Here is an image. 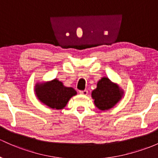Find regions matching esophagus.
Listing matches in <instances>:
<instances>
[{
	"instance_id": "1",
	"label": "esophagus",
	"mask_w": 158,
	"mask_h": 158,
	"mask_svg": "<svg viewBox=\"0 0 158 158\" xmlns=\"http://www.w3.org/2000/svg\"><path fill=\"white\" fill-rule=\"evenodd\" d=\"M80 94L81 95H84V96H86V95L88 94V91L87 90H83V91H80Z\"/></svg>"
}]
</instances>
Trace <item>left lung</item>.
<instances>
[{
    "label": "left lung",
    "mask_w": 158,
    "mask_h": 158,
    "mask_svg": "<svg viewBox=\"0 0 158 158\" xmlns=\"http://www.w3.org/2000/svg\"><path fill=\"white\" fill-rule=\"evenodd\" d=\"M124 91L117 83L108 77H103L96 84V88L91 93L94 104L100 111H108L114 107L123 99Z\"/></svg>",
    "instance_id": "left-lung-1"
}]
</instances>
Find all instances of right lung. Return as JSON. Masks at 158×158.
Masks as SVG:
<instances>
[{"instance_id": "1", "label": "right lung", "mask_w": 158, "mask_h": 158, "mask_svg": "<svg viewBox=\"0 0 158 158\" xmlns=\"http://www.w3.org/2000/svg\"><path fill=\"white\" fill-rule=\"evenodd\" d=\"M34 91L40 102L56 110L63 109L71 98L77 95L74 88L65 86L57 78L49 81H38Z\"/></svg>"}]
</instances>
